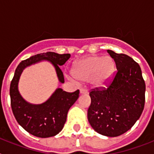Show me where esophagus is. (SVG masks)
<instances>
[{"label": "esophagus", "mask_w": 154, "mask_h": 154, "mask_svg": "<svg viewBox=\"0 0 154 154\" xmlns=\"http://www.w3.org/2000/svg\"><path fill=\"white\" fill-rule=\"evenodd\" d=\"M80 93L81 94H87L88 90L86 89H80Z\"/></svg>", "instance_id": "34e87169"}]
</instances>
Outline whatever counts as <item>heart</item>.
<instances>
[{"instance_id":"heart-1","label":"heart","mask_w":154,"mask_h":154,"mask_svg":"<svg viewBox=\"0 0 154 154\" xmlns=\"http://www.w3.org/2000/svg\"><path fill=\"white\" fill-rule=\"evenodd\" d=\"M115 72V62L109 56H90L73 65L72 80H91L96 87H104L112 79Z\"/></svg>"}]
</instances>
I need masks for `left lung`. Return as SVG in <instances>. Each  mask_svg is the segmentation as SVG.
Here are the masks:
<instances>
[{
  "label": "left lung",
  "mask_w": 154,
  "mask_h": 154,
  "mask_svg": "<svg viewBox=\"0 0 154 154\" xmlns=\"http://www.w3.org/2000/svg\"><path fill=\"white\" fill-rule=\"evenodd\" d=\"M116 73L107 88L89 92L88 120L95 131L106 137L120 136L140 117L145 104L146 85L140 65L131 57L111 50Z\"/></svg>",
  "instance_id": "obj_1"
}]
</instances>
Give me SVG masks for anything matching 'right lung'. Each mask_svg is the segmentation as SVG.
Segmentation results:
<instances>
[{
	"label": "right lung",
	"instance_id": "right-lung-1",
	"mask_svg": "<svg viewBox=\"0 0 154 154\" xmlns=\"http://www.w3.org/2000/svg\"><path fill=\"white\" fill-rule=\"evenodd\" d=\"M70 54L48 51L30 57L19 64L10 86L11 105L17 123L24 130L41 138L54 137L63 129L70 107L79 96V90L67 92L58 88L44 103L31 104L24 100L18 91V82L23 70L28 66L43 60L49 61L55 67L58 80L64 83V75L59 66L70 58Z\"/></svg>",
	"mask_w": 154,
	"mask_h": 154
}]
</instances>
